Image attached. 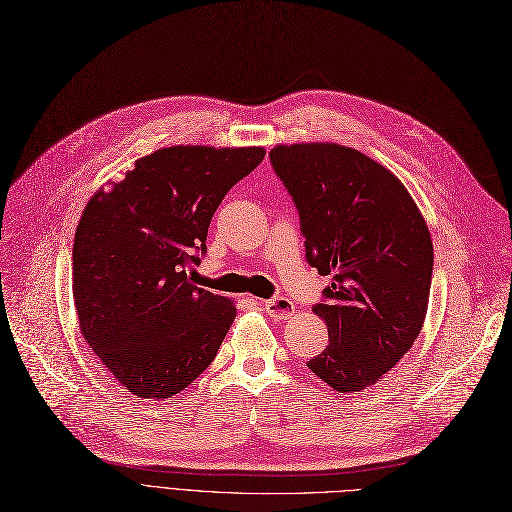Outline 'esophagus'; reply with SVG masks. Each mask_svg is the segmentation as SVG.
I'll return each instance as SVG.
<instances>
[{"instance_id":"obj_1","label":"esophagus","mask_w":512,"mask_h":512,"mask_svg":"<svg viewBox=\"0 0 512 512\" xmlns=\"http://www.w3.org/2000/svg\"><path fill=\"white\" fill-rule=\"evenodd\" d=\"M263 310H266L268 316L276 318V320H287L295 314V306L289 297H272L263 301Z\"/></svg>"}]
</instances>
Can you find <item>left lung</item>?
Wrapping results in <instances>:
<instances>
[{
	"label": "left lung",
	"mask_w": 512,
	"mask_h": 512,
	"mask_svg": "<svg viewBox=\"0 0 512 512\" xmlns=\"http://www.w3.org/2000/svg\"><path fill=\"white\" fill-rule=\"evenodd\" d=\"M306 238V259L331 285L314 312L329 346L308 369L337 392H361L401 361L420 335L432 240L405 185L361 151L335 143L270 151Z\"/></svg>",
	"instance_id": "obj_1"
}]
</instances>
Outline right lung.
Segmentation results:
<instances>
[{"mask_svg":"<svg viewBox=\"0 0 512 512\" xmlns=\"http://www.w3.org/2000/svg\"><path fill=\"white\" fill-rule=\"evenodd\" d=\"M263 156V147H164L86 204L71 255L80 329L139 399H170L217 356L236 308L189 272L206 255L217 206Z\"/></svg>","mask_w":512,"mask_h":512,"instance_id":"obj_1","label":"right lung"}]
</instances>
